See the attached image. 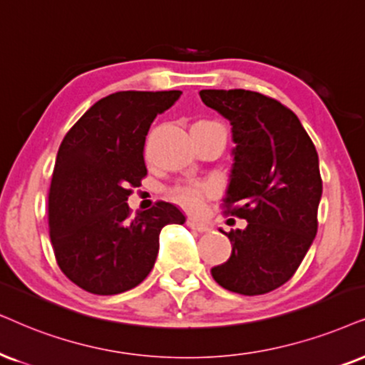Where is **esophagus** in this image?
<instances>
[{"mask_svg": "<svg viewBox=\"0 0 365 365\" xmlns=\"http://www.w3.org/2000/svg\"><path fill=\"white\" fill-rule=\"evenodd\" d=\"M187 225L188 227H192V229H195V230H198V232H209V230L212 229L209 224H205V222H198L197 219H188L187 220Z\"/></svg>", "mask_w": 365, "mask_h": 365, "instance_id": "esophagus-1", "label": "esophagus"}]
</instances>
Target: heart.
I'll list each match as a JSON object with an SVG mask.
<instances>
[{"label":"heart","instance_id":"obj_1","mask_svg":"<svg viewBox=\"0 0 365 365\" xmlns=\"http://www.w3.org/2000/svg\"><path fill=\"white\" fill-rule=\"evenodd\" d=\"M210 193L209 185H202V183H190V185H183L175 188L173 195L183 207L188 210H200L204 205L205 195Z\"/></svg>","mask_w":365,"mask_h":365}]
</instances>
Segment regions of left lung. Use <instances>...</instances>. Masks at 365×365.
Wrapping results in <instances>:
<instances>
[{"label": "left lung", "mask_w": 365, "mask_h": 365, "mask_svg": "<svg viewBox=\"0 0 365 365\" xmlns=\"http://www.w3.org/2000/svg\"><path fill=\"white\" fill-rule=\"evenodd\" d=\"M198 94L232 126L224 207L247 220L225 234L232 252L212 267V278L239 294L269 293L292 278L317 236L322 177L315 145L293 110L259 92Z\"/></svg>", "instance_id": "8db88e82"}]
</instances>
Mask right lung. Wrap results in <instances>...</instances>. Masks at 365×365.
Wrapping results in <instances>:
<instances>
[{
  "label": "right lung",
  "mask_w": 365,
  "mask_h": 365,
  "mask_svg": "<svg viewBox=\"0 0 365 365\" xmlns=\"http://www.w3.org/2000/svg\"><path fill=\"white\" fill-rule=\"evenodd\" d=\"M180 91H123L91 106L60 145L48 193L55 257L72 283L94 294L135 288L153 269L160 232L183 224L168 202L131 215L128 197L146 175L151 123Z\"/></svg>",
  "instance_id": "add662e5"
}]
</instances>
